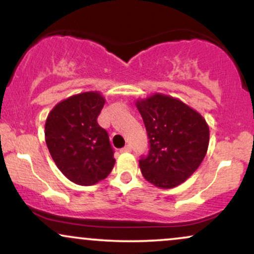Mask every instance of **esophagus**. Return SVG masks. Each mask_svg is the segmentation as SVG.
Returning a JSON list of instances; mask_svg holds the SVG:
<instances>
[{
    "mask_svg": "<svg viewBox=\"0 0 254 254\" xmlns=\"http://www.w3.org/2000/svg\"><path fill=\"white\" fill-rule=\"evenodd\" d=\"M130 151H131L130 145H125L124 148H122L121 149V153H130Z\"/></svg>",
    "mask_w": 254,
    "mask_h": 254,
    "instance_id": "obj_1",
    "label": "esophagus"
}]
</instances>
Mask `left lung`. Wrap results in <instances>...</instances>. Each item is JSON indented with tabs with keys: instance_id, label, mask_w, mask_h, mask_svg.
Segmentation results:
<instances>
[{
	"instance_id": "obj_1",
	"label": "left lung",
	"mask_w": 254,
	"mask_h": 254,
	"mask_svg": "<svg viewBox=\"0 0 254 254\" xmlns=\"http://www.w3.org/2000/svg\"><path fill=\"white\" fill-rule=\"evenodd\" d=\"M149 138V151L139 160L144 179L172 189L190 178L202 164L209 145V127L183 101L154 94L136 101Z\"/></svg>"
}]
</instances>
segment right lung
<instances>
[{"label": "right lung", "mask_w": 254, "mask_h": 254, "mask_svg": "<svg viewBox=\"0 0 254 254\" xmlns=\"http://www.w3.org/2000/svg\"><path fill=\"white\" fill-rule=\"evenodd\" d=\"M105 105L99 92H84L58 103L45 123V141L52 160L77 185L104 180L115 166L109 133L97 119Z\"/></svg>", "instance_id": "add662e5"}]
</instances>
